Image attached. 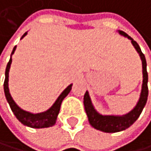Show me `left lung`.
I'll list each match as a JSON object with an SVG mask.
<instances>
[{
	"label": "left lung",
	"instance_id": "1",
	"mask_svg": "<svg viewBox=\"0 0 151 151\" xmlns=\"http://www.w3.org/2000/svg\"><path fill=\"white\" fill-rule=\"evenodd\" d=\"M119 33L121 35L128 38L129 40L131 41L134 47L139 54L141 61H142V68H143L142 69V73H143L142 89H141L140 97H139V100L137 104V106H135L130 112H128L127 114H124V115H122V116L99 114L95 109L94 106H93L88 92L86 91L83 96V105H84V109L86 111V114L88 116V121L90 122V124L94 128L97 129L99 131L105 132V133L121 132V131L125 130L128 127H130L140 116L147 103V96H149V89H147V80H149V78H147V62H146L145 55L141 52V49L137 42L134 41L124 31L119 30Z\"/></svg>",
	"mask_w": 151,
	"mask_h": 151
}]
</instances>
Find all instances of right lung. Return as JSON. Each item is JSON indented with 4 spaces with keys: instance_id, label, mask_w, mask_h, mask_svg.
I'll use <instances>...</instances> for the list:
<instances>
[{
    "instance_id": "1",
    "label": "right lung",
    "mask_w": 151,
    "mask_h": 151,
    "mask_svg": "<svg viewBox=\"0 0 151 151\" xmlns=\"http://www.w3.org/2000/svg\"><path fill=\"white\" fill-rule=\"evenodd\" d=\"M26 35H27V32L24 33L22 38H24ZM16 48H17V46H14L12 51L11 58L9 60L8 64L6 66V69H5V80H4V89L6 100L9 103V105H10V108L14 112V116L17 117V119L21 123H23L24 125L31 127V128H45V127L53 126V125H55V123L56 122V118H57V115L59 113L60 106H61L63 99H64L68 95V93L70 92L72 84H69L67 88L61 93V95L57 97V99L54 103L53 106L49 109H47L46 111H44V112L34 114V113H31V112H29V111H26L22 109H20L16 104V102L14 101L13 97L11 96L10 92H9V87H8L9 70H10V67L12 64V55L14 53Z\"/></svg>"
}]
</instances>
